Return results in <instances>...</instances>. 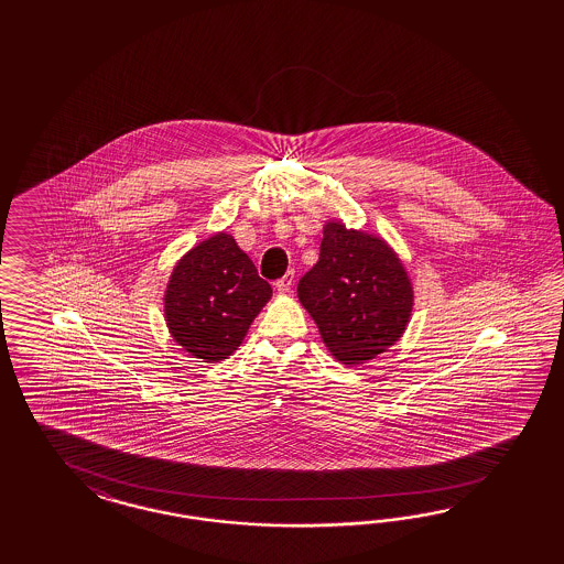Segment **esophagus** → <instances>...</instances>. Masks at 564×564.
<instances>
[{"label": "esophagus", "instance_id": "34e87169", "mask_svg": "<svg viewBox=\"0 0 564 564\" xmlns=\"http://www.w3.org/2000/svg\"><path fill=\"white\" fill-rule=\"evenodd\" d=\"M293 281H295V273L290 271L283 279H279V281L274 283V288H276L279 293H290L291 288H293Z\"/></svg>", "mask_w": 564, "mask_h": 564}]
</instances>
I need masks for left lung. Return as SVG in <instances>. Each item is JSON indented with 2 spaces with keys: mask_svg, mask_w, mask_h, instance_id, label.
I'll return each instance as SVG.
<instances>
[{
  "mask_svg": "<svg viewBox=\"0 0 564 564\" xmlns=\"http://www.w3.org/2000/svg\"><path fill=\"white\" fill-rule=\"evenodd\" d=\"M300 304L333 358L359 366L393 347L410 325L413 285L387 239L330 219L321 257L297 283Z\"/></svg>",
  "mask_w": 564,
  "mask_h": 564,
  "instance_id": "1",
  "label": "left lung"
}]
</instances>
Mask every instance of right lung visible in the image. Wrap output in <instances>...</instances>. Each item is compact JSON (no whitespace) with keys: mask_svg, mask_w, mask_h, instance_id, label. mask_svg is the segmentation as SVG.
<instances>
[{"mask_svg":"<svg viewBox=\"0 0 564 564\" xmlns=\"http://www.w3.org/2000/svg\"><path fill=\"white\" fill-rule=\"evenodd\" d=\"M271 295L234 236L219 231L175 262L163 295L165 323L189 356L217 364L238 349Z\"/></svg>","mask_w":564,"mask_h":564,"instance_id":"right-lung-1","label":"right lung"}]
</instances>
